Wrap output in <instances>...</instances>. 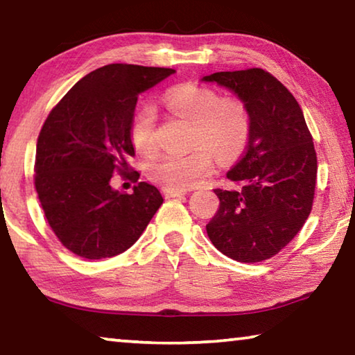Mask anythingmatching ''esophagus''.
Segmentation results:
<instances>
[{
    "label": "esophagus",
    "mask_w": 355,
    "mask_h": 355,
    "mask_svg": "<svg viewBox=\"0 0 355 355\" xmlns=\"http://www.w3.org/2000/svg\"><path fill=\"white\" fill-rule=\"evenodd\" d=\"M163 194L169 199V197H180L188 194V189H173V188H164Z\"/></svg>",
    "instance_id": "1"
}]
</instances>
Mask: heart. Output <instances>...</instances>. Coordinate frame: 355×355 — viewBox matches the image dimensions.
Returning a JSON list of instances; mask_svg holds the SVG:
<instances>
[{
	"label": "heart",
	"mask_w": 355,
	"mask_h": 355,
	"mask_svg": "<svg viewBox=\"0 0 355 355\" xmlns=\"http://www.w3.org/2000/svg\"><path fill=\"white\" fill-rule=\"evenodd\" d=\"M166 105L178 117L194 125L188 153H167L152 161L147 169L153 182L173 189H186L214 169V156L222 161L236 159L248 146L250 135L249 111L241 100L220 98L209 87L180 84L166 94ZM131 141L137 152L156 148L155 110L144 106L131 123Z\"/></svg>",
	"instance_id": "1"
}]
</instances>
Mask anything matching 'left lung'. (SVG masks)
<instances>
[{
  "label": "left lung",
  "instance_id": "8db88e82",
  "mask_svg": "<svg viewBox=\"0 0 355 355\" xmlns=\"http://www.w3.org/2000/svg\"><path fill=\"white\" fill-rule=\"evenodd\" d=\"M202 81L236 95L250 119L245 153L227 172L241 189H214L219 209L207 233L232 260H268L297 235L311 211L318 172L313 139L293 94L263 69L218 71Z\"/></svg>",
  "mask_w": 355,
  "mask_h": 355
}]
</instances>
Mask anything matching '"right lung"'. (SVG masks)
<instances>
[{
  "mask_svg": "<svg viewBox=\"0 0 355 355\" xmlns=\"http://www.w3.org/2000/svg\"><path fill=\"white\" fill-rule=\"evenodd\" d=\"M173 73L105 65L81 78L46 117L35 150L34 184L51 230L75 255L101 260L122 254L163 203L153 184L141 182L127 194L114 189L111 180L130 171L137 95Z\"/></svg>",
  "mask_w": 355,
  "mask_h": 355,
  "instance_id": "add662e5",
  "label": "right lung"
}]
</instances>
